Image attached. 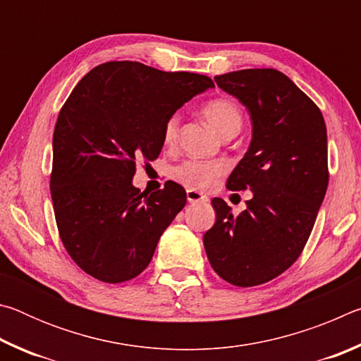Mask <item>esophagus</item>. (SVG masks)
I'll return each instance as SVG.
<instances>
[{
	"mask_svg": "<svg viewBox=\"0 0 361 361\" xmlns=\"http://www.w3.org/2000/svg\"><path fill=\"white\" fill-rule=\"evenodd\" d=\"M186 197H188V202H189V204L207 202V200H209V197H207L205 194L195 191V189H188V191H186Z\"/></svg>",
	"mask_w": 361,
	"mask_h": 361,
	"instance_id": "obj_1",
	"label": "esophagus"
}]
</instances>
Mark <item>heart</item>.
Masks as SVG:
<instances>
[{
	"instance_id": "b5f03b06",
	"label": "heart",
	"mask_w": 361,
	"mask_h": 361,
	"mask_svg": "<svg viewBox=\"0 0 361 361\" xmlns=\"http://www.w3.org/2000/svg\"><path fill=\"white\" fill-rule=\"evenodd\" d=\"M202 113L219 135L237 133L242 127V113L234 102L228 99H215L205 103ZM180 118L170 116L164 126V143L172 146L178 137ZM226 172V164L221 161H199L189 159L173 169V178L191 189H205Z\"/></svg>"
}]
</instances>
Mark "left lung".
Listing matches in <instances>:
<instances>
[{"label":"left lung","mask_w":361,"mask_h":361,"mask_svg":"<svg viewBox=\"0 0 361 361\" xmlns=\"http://www.w3.org/2000/svg\"><path fill=\"white\" fill-rule=\"evenodd\" d=\"M215 81L252 118V143L228 188L253 197L237 216L213 199L216 221L204 247L219 277L247 288L285 272L307 243L328 188L326 126L319 106L277 70L232 71Z\"/></svg>","instance_id":"1"}]
</instances>
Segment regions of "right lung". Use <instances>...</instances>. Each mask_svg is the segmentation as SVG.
<instances>
[{
  "label": "right lung",
  "mask_w": 361,
  "mask_h": 361,
  "mask_svg": "<svg viewBox=\"0 0 361 361\" xmlns=\"http://www.w3.org/2000/svg\"><path fill=\"white\" fill-rule=\"evenodd\" d=\"M212 79L140 62H106L73 89L52 138L51 195L71 259L100 282L140 276L162 232L186 205L173 181L145 195L132 185L137 161H154L167 119Z\"/></svg>",
  "instance_id": "1"
}]
</instances>
